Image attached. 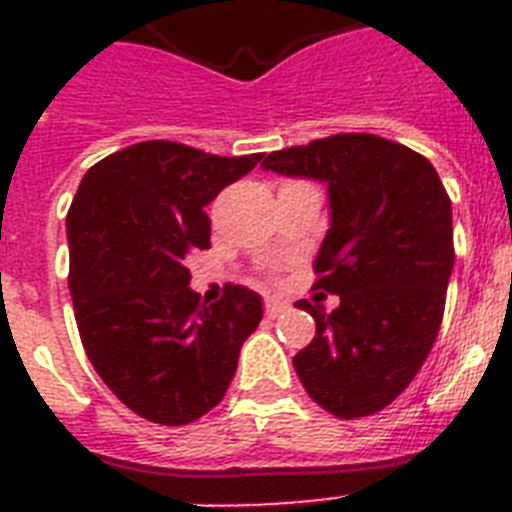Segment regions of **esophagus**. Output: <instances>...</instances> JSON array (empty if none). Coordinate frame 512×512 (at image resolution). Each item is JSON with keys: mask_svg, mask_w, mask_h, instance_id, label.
<instances>
[{"mask_svg": "<svg viewBox=\"0 0 512 512\" xmlns=\"http://www.w3.org/2000/svg\"><path fill=\"white\" fill-rule=\"evenodd\" d=\"M287 311H289V305L281 303V300H268V303H265V313H268L271 319H279V316H284Z\"/></svg>", "mask_w": 512, "mask_h": 512, "instance_id": "34e87169", "label": "esophagus"}]
</instances>
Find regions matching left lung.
<instances>
[{
  "label": "left lung",
  "mask_w": 512,
  "mask_h": 512,
  "mask_svg": "<svg viewBox=\"0 0 512 512\" xmlns=\"http://www.w3.org/2000/svg\"><path fill=\"white\" fill-rule=\"evenodd\" d=\"M265 172L327 185L329 228L316 287L300 300L316 337L292 358L308 396L342 420L385 409L425 364L454 268L452 201L425 156L377 135H332L276 151Z\"/></svg>",
  "instance_id": "8db88e82"
}]
</instances>
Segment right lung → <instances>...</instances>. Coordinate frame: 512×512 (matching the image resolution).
I'll use <instances>...</instances> for the list:
<instances>
[{
    "label": "right lung",
    "mask_w": 512,
    "mask_h": 512,
    "mask_svg": "<svg viewBox=\"0 0 512 512\" xmlns=\"http://www.w3.org/2000/svg\"><path fill=\"white\" fill-rule=\"evenodd\" d=\"M263 154L212 156L148 140L98 162L68 209V287L100 380L135 414L185 425L220 404L263 300L225 287L201 303L185 257L209 249L204 207Z\"/></svg>",
    "instance_id": "add662e5"
}]
</instances>
